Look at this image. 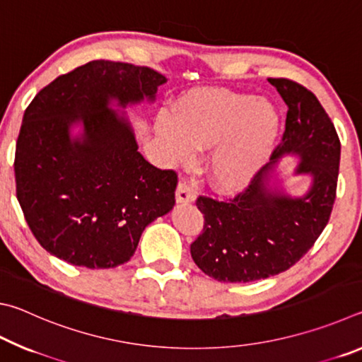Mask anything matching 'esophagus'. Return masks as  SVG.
Returning <instances> with one entry per match:
<instances>
[{
	"label": "esophagus",
	"instance_id": "34e87169",
	"mask_svg": "<svg viewBox=\"0 0 362 362\" xmlns=\"http://www.w3.org/2000/svg\"><path fill=\"white\" fill-rule=\"evenodd\" d=\"M175 199L179 204H187V203H193L194 201V193L192 192L185 182H179L175 189Z\"/></svg>",
	"mask_w": 362,
	"mask_h": 362
}]
</instances>
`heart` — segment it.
Returning <instances> with one entry per match:
<instances>
[{
  "mask_svg": "<svg viewBox=\"0 0 362 362\" xmlns=\"http://www.w3.org/2000/svg\"><path fill=\"white\" fill-rule=\"evenodd\" d=\"M279 116L272 103L223 88L196 89L161 112L155 132L164 156L189 163L196 150L211 148L206 173L222 193H236L252 182L272 153Z\"/></svg>",
  "mask_w": 362,
  "mask_h": 362,
  "instance_id": "obj_1",
  "label": "heart"
}]
</instances>
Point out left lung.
<instances>
[{
	"mask_svg": "<svg viewBox=\"0 0 362 362\" xmlns=\"http://www.w3.org/2000/svg\"><path fill=\"white\" fill-rule=\"evenodd\" d=\"M287 105L283 142L246 192L230 201L199 196L204 228L189 250L196 265L220 283H250L289 269L329 222L340 166V140L316 95L286 78H269ZM286 154L300 158L296 175H310L303 197L272 189L271 174Z\"/></svg>",
	"mask_w": 362,
	"mask_h": 362,
	"instance_id": "8db88e82",
	"label": "left lung"
}]
</instances>
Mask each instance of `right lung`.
Returning a JSON list of instances; mask_svg holds the SVG:
<instances>
[{"instance_id": "add662e5", "label": "right lung", "mask_w": 362, "mask_h": 362, "mask_svg": "<svg viewBox=\"0 0 362 362\" xmlns=\"http://www.w3.org/2000/svg\"><path fill=\"white\" fill-rule=\"evenodd\" d=\"M166 81L148 66L93 60L35 95L17 139L16 192L49 254L115 268L136 252L145 226L173 209L177 174L146 161L124 112L112 110L153 102Z\"/></svg>"}]
</instances>
